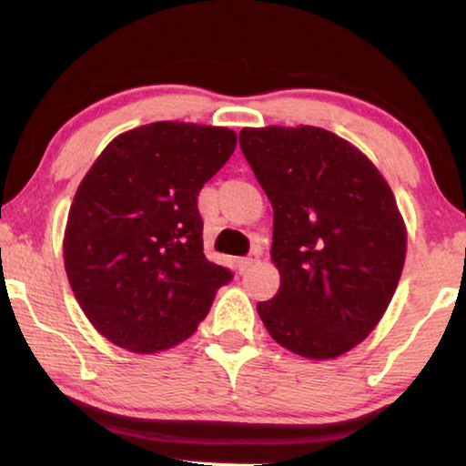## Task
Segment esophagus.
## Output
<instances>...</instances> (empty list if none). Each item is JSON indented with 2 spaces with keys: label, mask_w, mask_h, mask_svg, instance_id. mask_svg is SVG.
<instances>
[{
  "label": "esophagus",
  "mask_w": 466,
  "mask_h": 466,
  "mask_svg": "<svg viewBox=\"0 0 466 466\" xmlns=\"http://www.w3.org/2000/svg\"><path fill=\"white\" fill-rule=\"evenodd\" d=\"M257 261H259V251H257V248H255V251H251V255L240 257V259H238V269H240V272H247V269L253 268Z\"/></svg>",
  "instance_id": "34e87169"
}]
</instances>
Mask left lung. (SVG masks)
I'll return each instance as SVG.
<instances>
[{
    "instance_id": "left-lung-1",
    "label": "left lung",
    "mask_w": 466,
    "mask_h": 466,
    "mask_svg": "<svg viewBox=\"0 0 466 466\" xmlns=\"http://www.w3.org/2000/svg\"><path fill=\"white\" fill-rule=\"evenodd\" d=\"M238 137L274 209L280 289L257 303L259 318L297 356H343L383 318L404 269L393 192L364 152L322 127H245Z\"/></svg>"
}]
</instances>
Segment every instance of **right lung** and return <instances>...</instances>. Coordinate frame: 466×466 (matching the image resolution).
<instances>
[{
  "label": "right lung",
  "instance_id": "add662e5",
  "mask_svg": "<svg viewBox=\"0 0 466 466\" xmlns=\"http://www.w3.org/2000/svg\"><path fill=\"white\" fill-rule=\"evenodd\" d=\"M234 148L228 127L158 121L116 136L83 177L62 251L75 299L110 343L179 345L232 280L205 257L197 198Z\"/></svg>",
  "mask_w": 466,
  "mask_h": 466
}]
</instances>
